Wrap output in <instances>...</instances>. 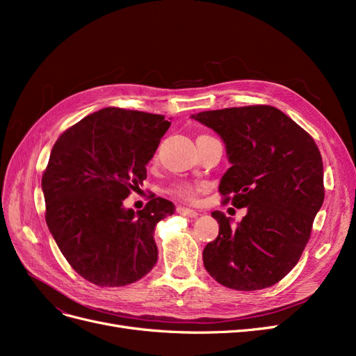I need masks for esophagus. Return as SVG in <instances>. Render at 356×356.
<instances>
[{"label":"esophagus","mask_w":356,"mask_h":356,"mask_svg":"<svg viewBox=\"0 0 356 356\" xmlns=\"http://www.w3.org/2000/svg\"><path fill=\"white\" fill-rule=\"evenodd\" d=\"M177 212L179 215H184V217H188V218H195V217H197V215H199L197 211L190 209V208H184V207H178Z\"/></svg>","instance_id":"obj_1"}]
</instances>
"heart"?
I'll list each match as a JSON object with an SVG mask.
<instances>
[{"label":"heart","instance_id":"b5f03b06","mask_svg":"<svg viewBox=\"0 0 356 356\" xmlns=\"http://www.w3.org/2000/svg\"><path fill=\"white\" fill-rule=\"evenodd\" d=\"M204 136H208V135H202L199 138H204ZM170 191H172V195H175L181 200L193 202V200H196V197H197L199 186L191 184V182H179V184L172 187Z\"/></svg>","mask_w":356,"mask_h":356}]
</instances>
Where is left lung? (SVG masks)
<instances>
[{
    "mask_svg": "<svg viewBox=\"0 0 356 356\" xmlns=\"http://www.w3.org/2000/svg\"><path fill=\"white\" fill-rule=\"evenodd\" d=\"M196 120L221 135L232 168L218 191L222 204L248 208L232 227L221 211L217 239L203 264L221 285L255 291L284 279L310 239L325 196L319 148L303 127L270 105L202 111Z\"/></svg>",
    "mask_w": 356,
    "mask_h": 356,
    "instance_id": "left-lung-1",
    "label": "left lung"
}]
</instances>
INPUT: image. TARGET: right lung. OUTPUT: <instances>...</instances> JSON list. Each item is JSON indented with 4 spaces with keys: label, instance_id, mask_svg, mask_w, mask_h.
<instances>
[{
    "label": "right lung",
    "instance_id": "right-lung-1",
    "mask_svg": "<svg viewBox=\"0 0 356 356\" xmlns=\"http://www.w3.org/2000/svg\"><path fill=\"white\" fill-rule=\"evenodd\" d=\"M169 126L165 115L108 106L68 127L53 145L41 178L46 222L86 281L124 286L156 264V224L175 204L149 195L135 212L123 200L139 191Z\"/></svg>",
    "mask_w": 356,
    "mask_h": 356
}]
</instances>
